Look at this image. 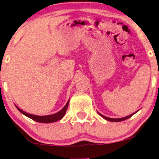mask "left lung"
I'll list each match as a JSON object with an SVG mask.
<instances>
[{
    "mask_svg": "<svg viewBox=\"0 0 159 159\" xmlns=\"http://www.w3.org/2000/svg\"><path fill=\"white\" fill-rule=\"evenodd\" d=\"M137 112H138V111H136V112L133 113V114L129 115V116H125V117H123V118H109V117H107V116H104V115H102V114H100V113H98V114H99L100 116H102V117H103L104 119L108 120V121H111V122H120V121H123V120H125L129 119V118H130L131 116H132V115H134Z\"/></svg>",
    "mask_w": 159,
    "mask_h": 159,
    "instance_id": "1",
    "label": "left lung"
}]
</instances>
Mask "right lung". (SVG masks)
Masks as SVG:
<instances>
[{
  "label": "right lung",
  "mask_w": 159,
  "mask_h": 159,
  "mask_svg": "<svg viewBox=\"0 0 159 159\" xmlns=\"http://www.w3.org/2000/svg\"><path fill=\"white\" fill-rule=\"evenodd\" d=\"M69 100H68L67 103L66 104V105L63 107V108L60 111H58L57 113L54 114H51V115H46V116H37V115H34V114H30L28 113L25 112V111L21 110L19 107H18L16 105V107H17V109L19 110L21 114H23L24 115L27 116V117L30 118L36 122H39V123H54V122L58 121V120H61L62 118L64 116V115L66 112L67 107H68L69 105Z\"/></svg>",
  "instance_id": "add662e5"
}]
</instances>
